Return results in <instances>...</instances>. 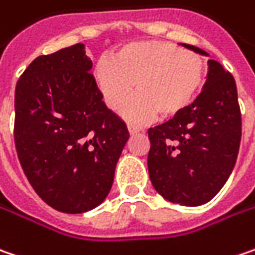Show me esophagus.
Segmentation results:
<instances>
[{
  "label": "esophagus",
  "instance_id": "34e87169",
  "mask_svg": "<svg viewBox=\"0 0 255 255\" xmlns=\"http://www.w3.org/2000/svg\"><path fill=\"white\" fill-rule=\"evenodd\" d=\"M128 129H129V133L134 134V133H139V132H142V129L139 128V126H134V125H128Z\"/></svg>",
  "mask_w": 255,
  "mask_h": 255
}]
</instances>
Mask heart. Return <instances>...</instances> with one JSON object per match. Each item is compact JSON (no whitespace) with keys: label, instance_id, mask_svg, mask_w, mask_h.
<instances>
[{"label":"heart","instance_id":"1","mask_svg":"<svg viewBox=\"0 0 255 255\" xmlns=\"http://www.w3.org/2000/svg\"><path fill=\"white\" fill-rule=\"evenodd\" d=\"M205 58L168 41H137L121 47L112 60L102 58L95 79L112 110L132 122L169 119L188 109L204 84Z\"/></svg>","mask_w":255,"mask_h":255}]
</instances>
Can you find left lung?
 <instances>
[{"label": "left lung", "mask_w": 255, "mask_h": 255, "mask_svg": "<svg viewBox=\"0 0 255 255\" xmlns=\"http://www.w3.org/2000/svg\"><path fill=\"white\" fill-rule=\"evenodd\" d=\"M182 45L208 56L198 47ZM147 134V169L158 194L185 207L211 201L234 169L241 142V112L231 73L208 60V79L197 100Z\"/></svg>", "instance_id": "obj_1"}]
</instances>
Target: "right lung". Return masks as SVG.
Instances as JSON below:
<instances>
[{"label": "right lung", "instance_id": "1", "mask_svg": "<svg viewBox=\"0 0 255 255\" xmlns=\"http://www.w3.org/2000/svg\"><path fill=\"white\" fill-rule=\"evenodd\" d=\"M90 70L92 60L79 43L35 58L15 86L21 168L37 195L66 214L93 210L106 199L129 139Z\"/></svg>", "mask_w": 255, "mask_h": 255}]
</instances>
